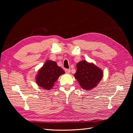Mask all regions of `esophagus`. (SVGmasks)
I'll return each mask as SVG.
<instances>
[{
	"instance_id": "1",
	"label": "esophagus",
	"mask_w": 133,
	"mask_h": 133,
	"mask_svg": "<svg viewBox=\"0 0 133 133\" xmlns=\"http://www.w3.org/2000/svg\"><path fill=\"white\" fill-rule=\"evenodd\" d=\"M65 71L66 73L69 74V73H70V69H65Z\"/></svg>"
}]
</instances>
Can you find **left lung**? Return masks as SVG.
I'll return each mask as SVG.
<instances>
[{"mask_svg": "<svg viewBox=\"0 0 133 133\" xmlns=\"http://www.w3.org/2000/svg\"><path fill=\"white\" fill-rule=\"evenodd\" d=\"M76 69L75 78L85 90H90L95 87L103 78L102 69L85 60L79 62L76 65Z\"/></svg>", "mask_w": 133, "mask_h": 133, "instance_id": "8db88e82", "label": "left lung"}]
</instances>
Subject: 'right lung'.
Masks as SVG:
<instances>
[{"label": "right lung", "mask_w": 133, "mask_h": 133, "mask_svg": "<svg viewBox=\"0 0 133 133\" xmlns=\"http://www.w3.org/2000/svg\"><path fill=\"white\" fill-rule=\"evenodd\" d=\"M65 71L57 65L56 62L48 60L40 69L36 77L38 85L44 89L49 90L54 86L59 76Z\"/></svg>", "instance_id": "right-lung-1"}]
</instances>
